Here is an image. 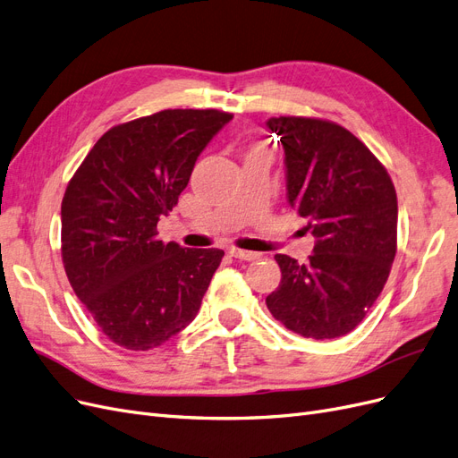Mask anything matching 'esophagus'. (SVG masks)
<instances>
[{
  "label": "esophagus",
  "mask_w": 458,
  "mask_h": 458,
  "mask_svg": "<svg viewBox=\"0 0 458 458\" xmlns=\"http://www.w3.org/2000/svg\"><path fill=\"white\" fill-rule=\"evenodd\" d=\"M230 255H232L233 259H240V260H255V259H259V255H257V253H253V250L235 249V247H232V249H230Z\"/></svg>",
  "instance_id": "34e87169"
}]
</instances>
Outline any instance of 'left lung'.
Instances as JSON below:
<instances>
[{"mask_svg":"<svg viewBox=\"0 0 458 458\" xmlns=\"http://www.w3.org/2000/svg\"><path fill=\"white\" fill-rule=\"evenodd\" d=\"M284 146L287 201L314 235L306 264L276 255L279 287L272 316L306 338L356 329L385 287L395 257L397 198L386 169L341 125L310 117H270Z\"/></svg>","mask_w":458,"mask_h":458,"instance_id":"1","label":"left lung"}]
</instances>
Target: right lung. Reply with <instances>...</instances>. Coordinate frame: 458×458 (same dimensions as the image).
I'll use <instances>...</instances> for the list:
<instances>
[{
    "mask_svg": "<svg viewBox=\"0 0 458 458\" xmlns=\"http://www.w3.org/2000/svg\"><path fill=\"white\" fill-rule=\"evenodd\" d=\"M232 120L164 110L112 127L72 176L61 208L70 285L112 343L150 350L194 321L223 249L157 240L199 154Z\"/></svg>",
    "mask_w": 458,
    "mask_h": 458,
    "instance_id": "obj_1",
    "label": "right lung"
}]
</instances>
